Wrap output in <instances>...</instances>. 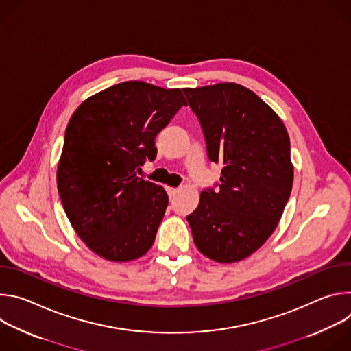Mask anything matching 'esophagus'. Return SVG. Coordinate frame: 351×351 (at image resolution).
<instances>
[{"label":"esophagus","instance_id":"obj_1","mask_svg":"<svg viewBox=\"0 0 351 351\" xmlns=\"http://www.w3.org/2000/svg\"><path fill=\"white\" fill-rule=\"evenodd\" d=\"M167 191H168L169 197L172 198V197H175V194L178 193V189H175V187H167Z\"/></svg>","mask_w":351,"mask_h":351}]
</instances>
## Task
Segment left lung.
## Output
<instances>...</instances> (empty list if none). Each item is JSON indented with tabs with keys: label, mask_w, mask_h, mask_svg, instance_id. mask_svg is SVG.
<instances>
[{
	"label": "left lung",
	"mask_w": 351,
	"mask_h": 351,
	"mask_svg": "<svg viewBox=\"0 0 351 351\" xmlns=\"http://www.w3.org/2000/svg\"><path fill=\"white\" fill-rule=\"evenodd\" d=\"M202 123L219 190H204L187 217L198 252L232 264L252 256L276 229L293 186L290 140L278 114L237 83L183 88Z\"/></svg>",
	"instance_id": "8db88e82"
}]
</instances>
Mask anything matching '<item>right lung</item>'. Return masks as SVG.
I'll use <instances>...</instances> for the list:
<instances>
[{
	"label": "right lung",
	"mask_w": 351,
	"mask_h": 351,
	"mask_svg": "<svg viewBox=\"0 0 351 351\" xmlns=\"http://www.w3.org/2000/svg\"><path fill=\"white\" fill-rule=\"evenodd\" d=\"M182 106L180 88L130 80L88 97L71 117L58 193L72 228L101 258L128 263L152 248L169 199L137 172L156 158V136Z\"/></svg>",
	"instance_id": "1"
}]
</instances>
